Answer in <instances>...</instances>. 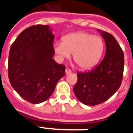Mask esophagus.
<instances>
[{"label": "esophagus", "mask_w": 133, "mask_h": 133, "mask_svg": "<svg viewBox=\"0 0 133 133\" xmlns=\"http://www.w3.org/2000/svg\"><path fill=\"white\" fill-rule=\"evenodd\" d=\"M70 72H71V70H70L69 68H67L66 69H65V74H66V75H68V74H70Z\"/></svg>", "instance_id": "obj_1"}]
</instances>
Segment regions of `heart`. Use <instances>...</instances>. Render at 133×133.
Returning a JSON list of instances; mask_svg holds the SVG:
<instances>
[{
  "instance_id": "1",
  "label": "heart",
  "mask_w": 133,
  "mask_h": 133,
  "mask_svg": "<svg viewBox=\"0 0 133 133\" xmlns=\"http://www.w3.org/2000/svg\"><path fill=\"white\" fill-rule=\"evenodd\" d=\"M105 44L103 39L85 32H75L62 38V43L53 45V50L61 60L70 58L82 70H90L99 63L103 55Z\"/></svg>"
}]
</instances>
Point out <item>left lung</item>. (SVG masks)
Wrapping results in <instances>:
<instances>
[{"label":"left lung","instance_id":"8db88e82","mask_svg":"<svg viewBox=\"0 0 133 133\" xmlns=\"http://www.w3.org/2000/svg\"><path fill=\"white\" fill-rule=\"evenodd\" d=\"M98 31L105 42V55L95 68L78 72V81L73 88L77 98L87 105H96L106 101L118 90L123 80V50L111 34Z\"/></svg>","mask_w":133,"mask_h":133}]
</instances>
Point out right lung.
<instances>
[{
  "mask_svg": "<svg viewBox=\"0 0 133 133\" xmlns=\"http://www.w3.org/2000/svg\"><path fill=\"white\" fill-rule=\"evenodd\" d=\"M53 41L49 25H37L22 31L10 47L9 81L21 97L30 103L48 99L65 74V66L52 58Z\"/></svg>",
  "mask_w": 133,
  "mask_h": 133,
  "instance_id": "right-lung-1",
  "label": "right lung"
}]
</instances>
